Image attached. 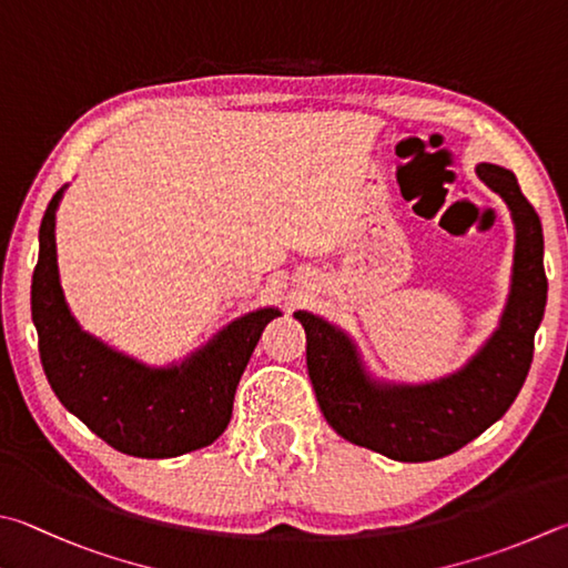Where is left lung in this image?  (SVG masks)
<instances>
[{
  "instance_id": "8db88e82",
  "label": "left lung",
  "mask_w": 568,
  "mask_h": 568,
  "mask_svg": "<svg viewBox=\"0 0 568 568\" xmlns=\"http://www.w3.org/2000/svg\"><path fill=\"white\" fill-rule=\"evenodd\" d=\"M474 171L511 213L514 263L497 327L459 369L427 383L385 379L345 327L311 311L293 313L305 327L307 375L327 425L395 462H432L469 445L504 417L531 367L549 287L541 221L509 169L477 163Z\"/></svg>"
}]
</instances>
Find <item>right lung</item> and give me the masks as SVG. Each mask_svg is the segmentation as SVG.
<instances>
[{"label":"right lung","mask_w":568,"mask_h":568,"mask_svg":"<svg viewBox=\"0 0 568 568\" xmlns=\"http://www.w3.org/2000/svg\"><path fill=\"white\" fill-rule=\"evenodd\" d=\"M67 189L54 193L41 219L32 277V320L51 389L71 415L123 455L169 459L213 445L229 427L235 389L257 339L283 311L255 307L166 365H149L104 343L81 327L61 287L57 211Z\"/></svg>","instance_id":"1"}]
</instances>
